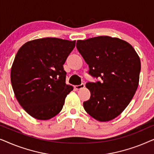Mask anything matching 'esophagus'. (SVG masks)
Wrapping results in <instances>:
<instances>
[{"mask_svg":"<svg viewBox=\"0 0 154 154\" xmlns=\"http://www.w3.org/2000/svg\"><path fill=\"white\" fill-rule=\"evenodd\" d=\"M85 87V84L84 83H81V85H75L74 88L75 90H80V89H82V88H83Z\"/></svg>","mask_w":154,"mask_h":154,"instance_id":"esophagus-1","label":"esophagus"}]
</instances>
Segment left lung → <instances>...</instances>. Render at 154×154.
I'll return each mask as SVG.
<instances>
[{"label": "left lung", "instance_id": "left-lung-1", "mask_svg": "<svg viewBox=\"0 0 154 154\" xmlns=\"http://www.w3.org/2000/svg\"><path fill=\"white\" fill-rule=\"evenodd\" d=\"M76 48L89 66L88 73L102 79L86 83L91 95L83 102L84 109L99 121L115 119L137 89L141 70L138 54L128 42L106 35L79 40Z\"/></svg>", "mask_w": 154, "mask_h": 154}]
</instances>
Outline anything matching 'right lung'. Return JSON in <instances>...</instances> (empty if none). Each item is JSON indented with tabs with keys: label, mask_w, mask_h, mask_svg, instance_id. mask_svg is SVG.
Returning <instances> with one entry per match:
<instances>
[{
	"label": "right lung",
	"mask_w": 154,
	"mask_h": 154,
	"mask_svg": "<svg viewBox=\"0 0 154 154\" xmlns=\"http://www.w3.org/2000/svg\"><path fill=\"white\" fill-rule=\"evenodd\" d=\"M75 41L43 38L29 41L18 50L10 78L17 100L38 120H48L62 109L73 90L66 84L63 64L75 48Z\"/></svg>",
	"instance_id": "obj_1"
}]
</instances>
